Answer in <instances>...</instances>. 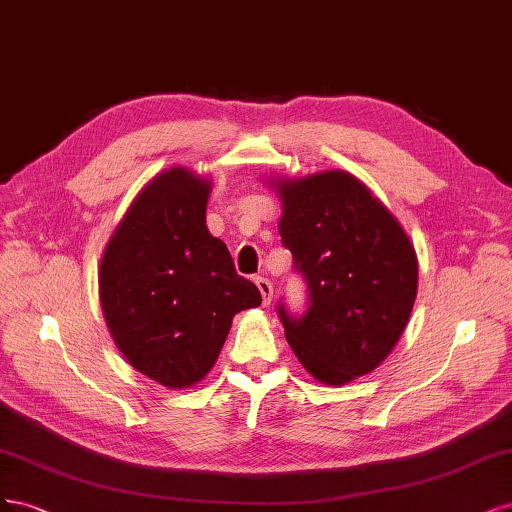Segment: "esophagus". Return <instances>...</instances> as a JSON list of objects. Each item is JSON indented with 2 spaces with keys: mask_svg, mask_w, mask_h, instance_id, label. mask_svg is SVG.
<instances>
[{
  "mask_svg": "<svg viewBox=\"0 0 512 512\" xmlns=\"http://www.w3.org/2000/svg\"><path fill=\"white\" fill-rule=\"evenodd\" d=\"M255 285H257V287H259V291H261V300H263V304H270V302H272V293H274L270 280H268V278H263V276H257V278H255Z\"/></svg>",
  "mask_w": 512,
  "mask_h": 512,
  "instance_id": "obj_1",
  "label": "esophagus"
}]
</instances>
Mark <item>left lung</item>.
Returning <instances> with one entry per match:
<instances>
[{
	"label": "left lung",
	"mask_w": 512,
	"mask_h": 512,
	"mask_svg": "<svg viewBox=\"0 0 512 512\" xmlns=\"http://www.w3.org/2000/svg\"><path fill=\"white\" fill-rule=\"evenodd\" d=\"M278 232L308 308L276 306L302 366L327 385L372 372L400 340L417 298V255L400 223L351 174L278 183Z\"/></svg>",
	"instance_id": "left-lung-1"
}]
</instances>
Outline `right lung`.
<instances>
[{
    "mask_svg": "<svg viewBox=\"0 0 512 512\" xmlns=\"http://www.w3.org/2000/svg\"><path fill=\"white\" fill-rule=\"evenodd\" d=\"M208 193L185 168L161 172L129 206L102 259L100 300L114 342L138 372L170 389L202 381L236 312L261 304L208 232Z\"/></svg>",
    "mask_w": 512,
    "mask_h": 512,
    "instance_id": "add662e5",
    "label": "right lung"
}]
</instances>
